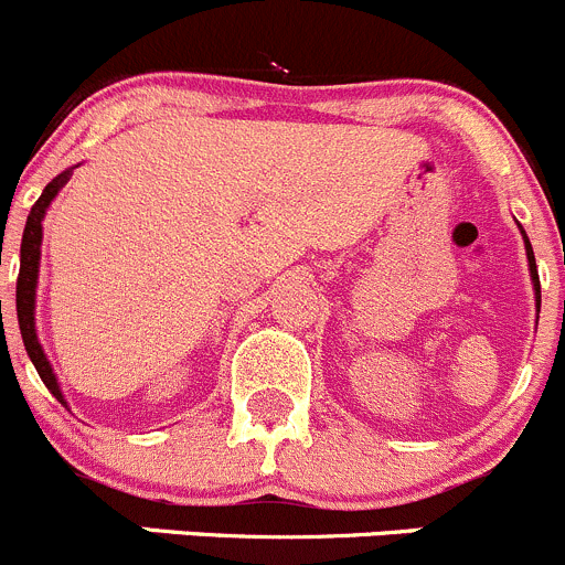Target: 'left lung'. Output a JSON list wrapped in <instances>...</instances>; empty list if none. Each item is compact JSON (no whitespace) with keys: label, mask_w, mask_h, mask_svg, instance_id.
<instances>
[{"label":"left lung","mask_w":565,"mask_h":565,"mask_svg":"<svg viewBox=\"0 0 565 565\" xmlns=\"http://www.w3.org/2000/svg\"><path fill=\"white\" fill-rule=\"evenodd\" d=\"M522 236H524V249H527V264H530V275H533L535 305H539V310H541V282H539V269H535V255H533V247H530V242H527V233L522 231Z\"/></svg>","instance_id":"obj_1"}]
</instances>
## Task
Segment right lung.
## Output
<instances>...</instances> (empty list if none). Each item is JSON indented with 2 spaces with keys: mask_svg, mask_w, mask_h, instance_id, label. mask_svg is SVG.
<instances>
[{
  "mask_svg": "<svg viewBox=\"0 0 565 565\" xmlns=\"http://www.w3.org/2000/svg\"><path fill=\"white\" fill-rule=\"evenodd\" d=\"M68 178H71V170L54 178V181L43 189L38 203L32 205L30 216H26L24 238H21V266H19V282H15V310H19V329H21V338H24L26 354H30L38 376L43 379L49 393H52L57 401H63V393H60L57 379H54L52 365H49L46 354H43L35 334V285H38V258H41V238H43V227H41L43 214H46L49 203L57 198L60 189L68 183Z\"/></svg>",
  "mask_w": 565,
  "mask_h": 565,
  "instance_id": "right-lung-1",
  "label": "right lung"
}]
</instances>
